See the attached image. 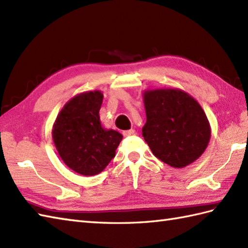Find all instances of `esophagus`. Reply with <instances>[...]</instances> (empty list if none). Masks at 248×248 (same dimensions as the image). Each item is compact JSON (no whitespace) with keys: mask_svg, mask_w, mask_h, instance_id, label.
Returning <instances> with one entry per match:
<instances>
[{"mask_svg":"<svg viewBox=\"0 0 248 248\" xmlns=\"http://www.w3.org/2000/svg\"><path fill=\"white\" fill-rule=\"evenodd\" d=\"M124 136H125V138H127V136H132V135H135L136 134V131L135 130H133V129H131V130H127V131H124Z\"/></svg>","mask_w":248,"mask_h":248,"instance_id":"34e87169","label":"esophagus"}]
</instances>
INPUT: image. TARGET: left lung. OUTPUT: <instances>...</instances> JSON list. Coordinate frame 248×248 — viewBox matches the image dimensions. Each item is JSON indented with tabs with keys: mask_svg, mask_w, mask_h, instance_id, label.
<instances>
[{
	"mask_svg": "<svg viewBox=\"0 0 248 248\" xmlns=\"http://www.w3.org/2000/svg\"><path fill=\"white\" fill-rule=\"evenodd\" d=\"M143 136L157 159L171 167L189 165L207 148L211 128L200 104L181 89L144 93Z\"/></svg>",
	"mask_w": 248,
	"mask_h": 248,
	"instance_id": "1",
	"label": "left lung"
}]
</instances>
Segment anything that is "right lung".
I'll return each instance as SVG.
<instances>
[{"label":"right lung","mask_w":248,"mask_h":248,"mask_svg":"<svg viewBox=\"0 0 248 248\" xmlns=\"http://www.w3.org/2000/svg\"><path fill=\"white\" fill-rule=\"evenodd\" d=\"M100 91L82 93L62 108L52 130V138L65 164L83 176H94L108 165L123 140L115 130L102 128L99 110Z\"/></svg>","instance_id":"add662e5"}]
</instances>
